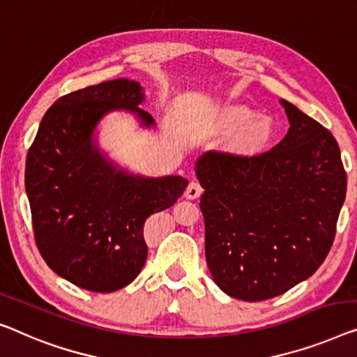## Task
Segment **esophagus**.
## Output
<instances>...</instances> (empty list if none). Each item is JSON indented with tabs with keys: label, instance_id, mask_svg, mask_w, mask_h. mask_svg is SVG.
<instances>
[{
	"label": "esophagus",
	"instance_id": "esophagus-1",
	"mask_svg": "<svg viewBox=\"0 0 357 357\" xmlns=\"http://www.w3.org/2000/svg\"><path fill=\"white\" fill-rule=\"evenodd\" d=\"M202 190H204V189H202V185H200L199 181H190L189 185H188V189H185L184 195H185V199L195 200V199H199V197L202 195Z\"/></svg>",
	"mask_w": 357,
	"mask_h": 357
}]
</instances>
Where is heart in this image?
<instances>
[{"label":"heart","instance_id":"heart-1","mask_svg":"<svg viewBox=\"0 0 357 357\" xmlns=\"http://www.w3.org/2000/svg\"><path fill=\"white\" fill-rule=\"evenodd\" d=\"M218 128L222 132H237L234 147L241 153H255L268 144L273 136V121L266 116L253 119V110L245 105H227L218 116Z\"/></svg>","mask_w":357,"mask_h":357}]
</instances>
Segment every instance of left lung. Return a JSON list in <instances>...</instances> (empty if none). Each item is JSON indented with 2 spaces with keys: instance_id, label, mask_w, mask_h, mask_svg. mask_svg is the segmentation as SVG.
Masks as SVG:
<instances>
[{
  "instance_id": "8db88e82",
  "label": "left lung",
  "mask_w": 357,
  "mask_h": 357,
  "mask_svg": "<svg viewBox=\"0 0 357 357\" xmlns=\"http://www.w3.org/2000/svg\"><path fill=\"white\" fill-rule=\"evenodd\" d=\"M289 132L253 157L210 151L195 174L204 194L205 257L232 298L263 301L316 273L337 232L347 172L332 132L280 99Z\"/></svg>"
}]
</instances>
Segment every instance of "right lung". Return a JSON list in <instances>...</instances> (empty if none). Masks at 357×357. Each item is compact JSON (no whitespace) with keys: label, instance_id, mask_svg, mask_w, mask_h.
I'll return each mask as SVG.
<instances>
[{"label":"right lung","instance_id":"add662e5","mask_svg":"<svg viewBox=\"0 0 357 357\" xmlns=\"http://www.w3.org/2000/svg\"><path fill=\"white\" fill-rule=\"evenodd\" d=\"M141 84L116 78L62 96L43 116L25 163L35 242L46 264L73 285L110 294L131 284L147 259L144 222L176 204L181 176L144 178L116 168L93 139L99 120L125 109L142 126Z\"/></svg>","mask_w":357,"mask_h":357}]
</instances>
